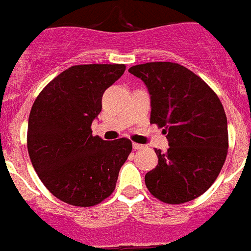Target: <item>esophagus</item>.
Returning a JSON list of instances; mask_svg holds the SVG:
<instances>
[{
  "label": "esophagus",
  "mask_w": 251,
  "mask_h": 251,
  "mask_svg": "<svg viewBox=\"0 0 251 251\" xmlns=\"http://www.w3.org/2000/svg\"><path fill=\"white\" fill-rule=\"evenodd\" d=\"M144 146H142V144H138V143H133V149L134 151H138V149H143Z\"/></svg>",
  "instance_id": "esophagus-1"
}]
</instances>
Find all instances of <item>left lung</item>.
Here are the masks:
<instances>
[{
    "instance_id": "8db88e82",
    "label": "left lung",
    "mask_w": 251,
    "mask_h": 251,
    "mask_svg": "<svg viewBox=\"0 0 251 251\" xmlns=\"http://www.w3.org/2000/svg\"><path fill=\"white\" fill-rule=\"evenodd\" d=\"M151 94V123L163 128L169 148L155 149L158 165L146 174L151 194L181 204L205 193L226 159L229 137L222 102L213 89L174 62H148L129 70Z\"/></svg>"
}]
</instances>
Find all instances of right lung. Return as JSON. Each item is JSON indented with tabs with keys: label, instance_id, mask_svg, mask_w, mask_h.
Listing matches in <instances>:
<instances>
[{
	"label": "right lung",
	"instance_id": "1",
	"mask_svg": "<svg viewBox=\"0 0 251 251\" xmlns=\"http://www.w3.org/2000/svg\"><path fill=\"white\" fill-rule=\"evenodd\" d=\"M124 71V64L72 66L32 105L27 130L32 165L45 187L70 205L88 208L107 199L132 151L128 138L103 141L91 128L103 93Z\"/></svg>",
	"mask_w": 251,
	"mask_h": 251
}]
</instances>
